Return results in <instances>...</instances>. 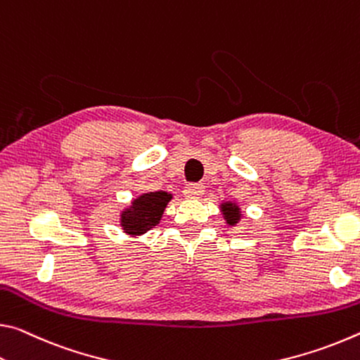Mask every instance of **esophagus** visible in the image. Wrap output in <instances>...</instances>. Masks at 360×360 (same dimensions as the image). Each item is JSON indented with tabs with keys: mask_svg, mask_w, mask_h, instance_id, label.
Here are the masks:
<instances>
[{
	"mask_svg": "<svg viewBox=\"0 0 360 360\" xmlns=\"http://www.w3.org/2000/svg\"><path fill=\"white\" fill-rule=\"evenodd\" d=\"M186 199H199L204 194L202 184H188L184 190Z\"/></svg>",
	"mask_w": 360,
	"mask_h": 360,
	"instance_id": "34e87169",
	"label": "esophagus"
}]
</instances>
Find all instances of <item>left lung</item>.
Segmentation results:
<instances>
[{
	"instance_id": "obj_1",
	"label": "left lung",
	"mask_w": 360,
	"mask_h": 360,
	"mask_svg": "<svg viewBox=\"0 0 360 360\" xmlns=\"http://www.w3.org/2000/svg\"><path fill=\"white\" fill-rule=\"evenodd\" d=\"M221 212H223V215H225V219H226L229 225H236V223L239 221L240 214H239L238 205H234L231 202L221 204Z\"/></svg>"
}]
</instances>
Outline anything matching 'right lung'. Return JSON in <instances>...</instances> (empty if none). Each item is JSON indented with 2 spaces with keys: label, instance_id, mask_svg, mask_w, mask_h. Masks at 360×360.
I'll return each mask as SVG.
<instances>
[{
  "label": "right lung",
  "instance_id": "1",
  "mask_svg": "<svg viewBox=\"0 0 360 360\" xmlns=\"http://www.w3.org/2000/svg\"><path fill=\"white\" fill-rule=\"evenodd\" d=\"M172 194L166 191L145 193L135 199L131 209L122 212L121 225L129 234H143L156 226Z\"/></svg>",
  "mask_w": 360,
  "mask_h": 360
}]
</instances>
